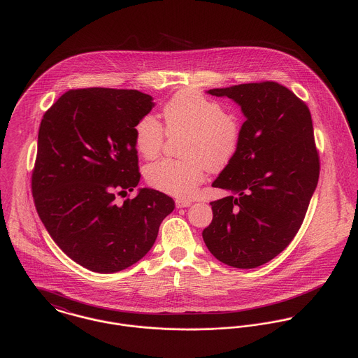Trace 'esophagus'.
Segmentation results:
<instances>
[{"label":"esophagus","mask_w":358,"mask_h":358,"mask_svg":"<svg viewBox=\"0 0 358 358\" xmlns=\"http://www.w3.org/2000/svg\"><path fill=\"white\" fill-rule=\"evenodd\" d=\"M175 204H176V208H187V206H190L192 205V201H189V200H176L175 201Z\"/></svg>","instance_id":"1"}]
</instances>
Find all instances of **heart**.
Returning <instances> with one entry per match:
<instances>
[{"instance_id": "heart-1", "label": "heart", "mask_w": 358, "mask_h": 358, "mask_svg": "<svg viewBox=\"0 0 358 358\" xmlns=\"http://www.w3.org/2000/svg\"><path fill=\"white\" fill-rule=\"evenodd\" d=\"M168 134H186L182 155L186 159H159L145 171L148 183L162 193L186 199L203 183L205 169L217 171L236 155L241 127L224 106L196 91H180L164 106ZM165 139L162 122L143 115L135 125V146L148 159L157 157Z\"/></svg>"}]
</instances>
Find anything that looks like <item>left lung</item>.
I'll return each mask as SVG.
<instances>
[{
  "instance_id": "obj_1",
  "label": "left lung",
  "mask_w": 358,
  "mask_h": 358,
  "mask_svg": "<svg viewBox=\"0 0 358 358\" xmlns=\"http://www.w3.org/2000/svg\"><path fill=\"white\" fill-rule=\"evenodd\" d=\"M206 94L233 99L245 121L237 153L212 183L230 196L210 203L213 217L203 238L222 263L254 268L289 245L317 187L320 158L310 110L273 81Z\"/></svg>"
}]
</instances>
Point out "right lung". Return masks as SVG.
I'll return each instance as SVG.
<instances>
[{"instance_id": "add662e5", "label": "right lung", "mask_w": 358, "mask_h": 358, "mask_svg": "<svg viewBox=\"0 0 358 358\" xmlns=\"http://www.w3.org/2000/svg\"><path fill=\"white\" fill-rule=\"evenodd\" d=\"M153 107L150 95L135 90H71L41 121L36 209L57 247L88 270L117 273L141 260L175 208L148 187L115 203L141 180L135 125Z\"/></svg>"}]
</instances>
